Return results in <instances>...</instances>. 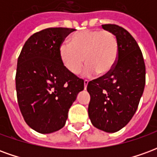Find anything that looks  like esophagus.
<instances>
[{"instance_id":"esophagus-1","label":"esophagus","mask_w":157,"mask_h":157,"mask_svg":"<svg viewBox=\"0 0 157 157\" xmlns=\"http://www.w3.org/2000/svg\"><path fill=\"white\" fill-rule=\"evenodd\" d=\"M88 81L87 80H85L84 81V88H85V90L86 89V86H87V84H88Z\"/></svg>"}]
</instances>
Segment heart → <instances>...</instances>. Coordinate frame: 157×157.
I'll return each mask as SVG.
<instances>
[{
    "label": "heart",
    "mask_w": 157,
    "mask_h": 157,
    "mask_svg": "<svg viewBox=\"0 0 157 157\" xmlns=\"http://www.w3.org/2000/svg\"><path fill=\"white\" fill-rule=\"evenodd\" d=\"M62 64L69 72L77 75L86 64V75L109 74L116 65L118 42L108 30H82L70 38V44H62L59 49Z\"/></svg>",
    "instance_id": "1"
}]
</instances>
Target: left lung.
<instances>
[{
	"label": "left lung",
	"instance_id": "8db88e82",
	"mask_svg": "<svg viewBox=\"0 0 157 157\" xmlns=\"http://www.w3.org/2000/svg\"><path fill=\"white\" fill-rule=\"evenodd\" d=\"M102 27L116 36L118 56L109 74L88 82V115L96 128L114 133L124 128L137 110L145 88V65L137 42L127 30L115 24Z\"/></svg>",
	"mask_w": 157,
	"mask_h": 157
}]
</instances>
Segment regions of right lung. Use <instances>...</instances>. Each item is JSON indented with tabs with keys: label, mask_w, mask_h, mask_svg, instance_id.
<instances>
[{
	"label": "right lung",
	"mask_w": 157,
	"mask_h": 157,
	"mask_svg": "<svg viewBox=\"0 0 157 157\" xmlns=\"http://www.w3.org/2000/svg\"><path fill=\"white\" fill-rule=\"evenodd\" d=\"M48 28L35 33L23 45L17 59L16 90L19 109L29 127L49 134L64 127L69 109L84 81L62 64L59 49L75 31Z\"/></svg>",
	"instance_id": "add662e5"
}]
</instances>
